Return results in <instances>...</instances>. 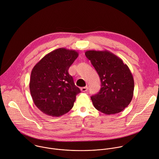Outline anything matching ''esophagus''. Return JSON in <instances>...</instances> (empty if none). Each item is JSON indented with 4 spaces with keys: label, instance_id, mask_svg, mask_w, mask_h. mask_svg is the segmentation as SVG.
Instances as JSON below:
<instances>
[{
    "label": "esophagus",
    "instance_id": "1",
    "mask_svg": "<svg viewBox=\"0 0 159 159\" xmlns=\"http://www.w3.org/2000/svg\"><path fill=\"white\" fill-rule=\"evenodd\" d=\"M80 90H81L82 92H87V91L88 87H82V88L80 89Z\"/></svg>",
    "mask_w": 159,
    "mask_h": 159
}]
</instances>
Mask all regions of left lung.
<instances>
[{"mask_svg": "<svg viewBox=\"0 0 159 159\" xmlns=\"http://www.w3.org/2000/svg\"><path fill=\"white\" fill-rule=\"evenodd\" d=\"M85 55L101 81L99 92L91 97L94 107L107 115L122 112L134 95V80L129 67L108 50H87Z\"/></svg>", "mask_w": 159, "mask_h": 159, "instance_id": "left-lung-1", "label": "left lung"}]
</instances>
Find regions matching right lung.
<instances>
[{"instance_id": "right-lung-1", "label": "right lung", "mask_w": 159, "mask_h": 159, "mask_svg": "<svg viewBox=\"0 0 159 159\" xmlns=\"http://www.w3.org/2000/svg\"><path fill=\"white\" fill-rule=\"evenodd\" d=\"M78 56L74 50L59 48L45 56L32 69L30 92L34 104L43 114L60 117L73 107L80 90L68 70Z\"/></svg>"}]
</instances>
